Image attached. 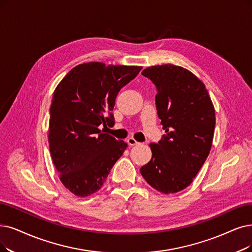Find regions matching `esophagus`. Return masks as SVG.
<instances>
[{"label":"esophagus","mask_w":252,"mask_h":252,"mask_svg":"<svg viewBox=\"0 0 252 252\" xmlns=\"http://www.w3.org/2000/svg\"><path fill=\"white\" fill-rule=\"evenodd\" d=\"M127 144H128L129 146H137V145H139V143L136 142V140H135L133 137H129V138L127 139Z\"/></svg>","instance_id":"esophagus-1"}]
</instances>
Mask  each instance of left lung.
<instances>
[{"mask_svg": "<svg viewBox=\"0 0 252 252\" xmlns=\"http://www.w3.org/2000/svg\"><path fill=\"white\" fill-rule=\"evenodd\" d=\"M142 74L156 86L157 114L165 134L149 145L152 158L140 174L159 192L176 193L192 183L210 153L214 105L202 80L183 67L151 66Z\"/></svg>", "mask_w": 252, "mask_h": 252, "instance_id": "1", "label": "left lung"}]
</instances>
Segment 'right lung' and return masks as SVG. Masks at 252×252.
Returning a JSON list of instances; mask_svg holds the SVG:
<instances>
[{"instance_id": "obj_1", "label": "right lung", "mask_w": 252, "mask_h": 252, "mask_svg": "<svg viewBox=\"0 0 252 252\" xmlns=\"http://www.w3.org/2000/svg\"><path fill=\"white\" fill-rule=\"evenodd\" d=\"M142 68L84 63L57 86L49 109V151L60 180L74 195L86 197L101 188L126 150L124 140L99 126L114 123L118 93Z\"/></svg>"}]
</instances>
